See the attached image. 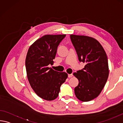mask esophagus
I'll return each instance as SVG.
<instances>
[{
    "label": "esophagus",
    "mask_w": 123,
    "mask_h": 123,
    "mask_svg": "<svg viewBox=\"0 0 123 123\" xmlns=\"http://www.w3.org/2000/svg\"><path fill=\"white\" fill-rule=\"evenodd\" d=\"M73 75L72 74H68V77L69 78H72V77H73Z\"/></svg>",
    "instance_id": "esophagus-1"
}]
</instances>
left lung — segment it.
I'll list each match as a JSON object with an SVG mask.
<instances>
[{
	"mask_svg": "<svg viewBox=\"0 0 123 123\" xmlns=\"http://www.w3.org/2000/svg\"><path fill=\"white\" fill-rule=\"evenodd\" d=\"M70 37L79 61L86 64L83 69L73 73L79 80L75 95L79 100L87 102L96 98L106 84L109 75L108 58L102 46L95 38L74 34Z\"/></svg>",
	"mask_w": 123,
	"mask_h": 123,
	"instance_id": "left-lung-1",
	"label": "left lung"
}]
</instances>
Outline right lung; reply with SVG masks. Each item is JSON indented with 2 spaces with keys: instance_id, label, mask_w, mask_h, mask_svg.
Returning <instances> with one entry per match:
<instances>
[{
  "instance_id": "add662e5",
  "label": "right lung",
  "mask_w": 123,
  "mask_h": 123,
  "mask_svg": "<svg viewBox=\"0 0 123 123\" xmlns=\"http://www.w3.org/2000/svg\"><path fill=\"white\" fill-rule=\"evenodd\" d=\"M66 34L45 35L29 48L26 58L27 78L39 97L47 101L57 98L60 86L68 77L67 73L58 72L49 67L54 63L57 46Z\"/></svg>"
}]
</instances>
